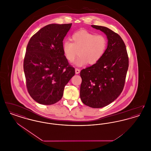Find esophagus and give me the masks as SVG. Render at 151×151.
<instances>
[{
    "mask_svg": "<svg viewBox=\"0 0 151 151\" xmlns=\"http://www.w3.org/2000/svg\"><path fill=\"white\" fill-rule=\"evenodd\" d=\"M80 70L79 69H78V68H76L75 69V73L76 74H78V73H80Z\"/></svg>",
    "mask_w": 151,
    "mask_h": 151,
    "instance_id": "1",
    "label": "esophagus"
}]
</instances>
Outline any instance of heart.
I'll return each instance as SVG.
<instances>
[{
  "label": "heart",
  "instance_id": "obj_1",
  "mask_svg": "<svg viewBox=\"0 0 151 151\" xmlns=\"http://www.w3.org/2000/svg\"><path fill=\"white\" fill-rule=\"evenodd\" d=\"M70 41H65L62 49L65 58L70 62L78 55L75 62L78 66L88 63L94 65L104 55L108 46V39L103 35L95 33L85 29H81L72 34Z\"/></svg>",
  "mask_w": 151,
  "mask_h": 151
}]
</instances>
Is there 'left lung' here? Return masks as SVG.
Masks as SVG:
<instances>
[{"label": "left lung", "instance_id": "1", "mask_svg": "<svg viewBox=\"0 0 151 151\" xmlns=\"http://www.w3.org/2000/svg\"><path fill=\"white\" fill-rule=\"evenodd\" d=\"M108 38V47L100 60L80 72L82 79L80 96L86 106H106L122 93L129 67L125 43L118 34L106 27L92 25Z\"/></svg>", "mask_w": 151, "mask_h": 151}]
</instances>
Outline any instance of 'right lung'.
<instances>
[{
  "instance_id": "obj_1",
  "label": "right lung",
  "mask_w": 151,
  "mask_h": 151,
  "mask_svg": "<svg viewBox=\"0 0 151 151\" xmlns=\"http://www.w3.org/2000/svg\"><path fill=\"white\" fill-rule=\"evenodd\" d=\"M71 25L49 24L32 36L27 45L23 65L26 86L31 97L40 104L52 105L60 100L75 73L62 49Z\"/></svg>"
}]
</instances>
